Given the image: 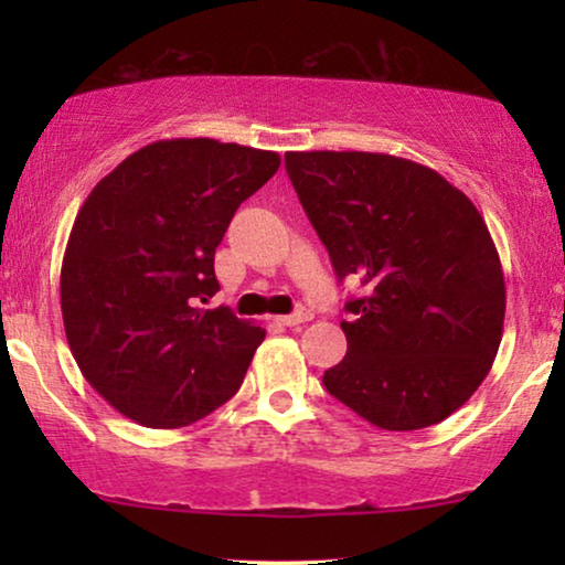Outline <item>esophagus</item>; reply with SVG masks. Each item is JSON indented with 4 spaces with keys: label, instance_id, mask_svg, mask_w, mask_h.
I'll return each mask as SVG.
<instances>
[{
    "label": "esophagus",
    "instance_id": "obj_1",
    "mask_svg": "<svg viewBox=\"0 0 565 565\" xmlns=\"http://www.w3.org/2000/svg\"><path fill=\"white\" fill-rule=\"evenodd\" d=\"M277 321H280L282 327H298V323L311 321V311H306V308H300V311L290 313V316H277Z\"/></svg>",
    "mask_w": 565,
    "mask_h": 565
}]
</instances>
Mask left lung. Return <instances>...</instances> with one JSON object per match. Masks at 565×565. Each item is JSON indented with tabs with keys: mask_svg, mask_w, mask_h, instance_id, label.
Listing matches in <instances>:
<instances>
[{
	"mask_svg": "<svg viewBox=\"0 0 565 565\" xmlns=\"http://www.w3.org/2000/svg\"><path fill=\"white\" fill-rule=\"evenodd\" d=\"M285 169L347 300L344 360L323 385L388 431L447 419L489 375L507 311L499 252L478 207L435 169L370 151H288Z\"/></svg>",
	"mask_w": 565,
	"mask_h": 565,
	"instance_id": "8db88e82",
	"label": "left lung"
}]
</instances>
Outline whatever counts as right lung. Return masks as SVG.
I'll use <instances>...</instances> for the list:
<instances>
[{"label":"right lung","mask_w":565,"mask_h":565,"mask_svg":"<svg viewBox=\"0 0 565 565\" xmlns=\"http://www.w3.org/2000/svg\"><path fill=\"white\" fill-rule=\"evenodd\" d=\"M280 153L213 138L143 146L76 213L61 265V313L87 383L151 429L203 419L234 396L265 329L218 292L215 249Z\"/></svg>","instance_id":"obj_1"}]
</instances>
